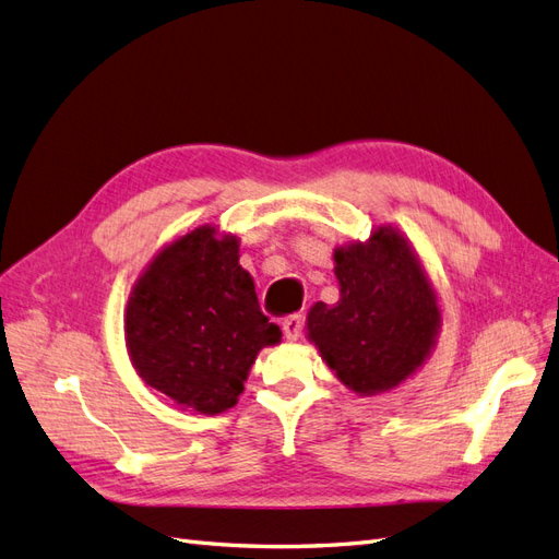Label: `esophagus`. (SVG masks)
<instances>
[{"mask_svg":"<svg viewBox=\"0 0 559 559\" xmlns=\"http://www.w3.org/2000/svg\"><path fill=\"white\" fill-rule=\"evenodd\" d=\"M282 331H284V337L286 341H298L300 337V333H302V317L300 314H292V317H286L284 321H282Z\"/></svg>","mask_w":559,"mask_h":559,"instance_id":"1","label":"esophagus"}]
</instances>
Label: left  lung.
I'll list each match as a JSON object with an SVG mask.
<instances>
[{
    "label": "left lung",
    "mask_w": 559,
    "mask_h": 559,
    "mask_svg": "<svg viewBox=\"0 0 559 559\" xmlns=\"http://www.w3.org/2000/svg\"><path fill=\"white\" fill-rule=\"evenodd\" d=\"M333 261L341 300L310 308V343L352 392H389L427 361L441 331L427 270L392 226H378L366 242L337 247Z\"/></svg>",
    "instance_id": "1"
}]
</instances>
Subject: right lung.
Masks as SVG:
<instances>
[{"label": "right lung", "mask_w": 559, "mask_h": 559, "mask_svg": "<svg viewBox=\"0 0 559 559\" xmlns=\"http://www.w3.org/2000/svg\"><path fill=\"white\" fill-rule=\"evenodd\" d=\"M123 321L138 376L177 408L200 415L233 408L257 354L282 341L240 265L238 235L214 226L156 253L132 286Z\"/></svg>", "instance_id": "1"}]
</instances>
